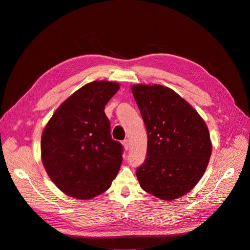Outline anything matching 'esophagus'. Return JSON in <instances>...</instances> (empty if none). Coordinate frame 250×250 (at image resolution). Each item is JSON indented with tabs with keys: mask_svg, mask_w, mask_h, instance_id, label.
Instances as JSON below:
<instances>
[{
	"mask_svg": "<svg viewBox=\"0 0 250 250\" xmlns=\"http://www.w3.org/2000/svg\"><path fill=\"white\" fill-rule=\"evenodd\" d=\"M123 145H124V147H125V150H128V148H129V141H128L127 139H125V140L123 141Z\"/></svg>",
	"mask_w": 250,
	"mask_h": 250,
	"instance_id": "esophagus-1",
	"label": "esophagus"
}]
</instances>
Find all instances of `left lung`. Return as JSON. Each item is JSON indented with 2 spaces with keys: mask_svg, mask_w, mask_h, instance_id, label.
Returning <instances> with one entry per match:
<instances>
[{
  "mask_svg": "<svg viewBox=\"0 0 250 250\" xmlns=\"http://www.w3.org/2000/svg\"><path fill=\"white\" fill-rule=\"evenodd\" d=\"M132 92L148 135L147 157L137 168L141 188L164 201L191 190L204 175L212 144L200 114L161 85H134Z\"/></svg>",
  "mask_w": 250,
  "mask_h": 250,
  "instance_id": "obj_1",
  "label": "left lung"
}]
</instances>
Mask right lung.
Here are the masks:
<instances>
[{"mask_svg":"<svg viewBox=\"0 0 250 250\" xmlns=\"http://www.w3.org/2000/svg\"><path fill=\"white\" fill-rule=\"evenodd\" d=\"M120 84L94 81L76 91L51 116L42 137V159L52 182L79 200L96 196L120 171L124 147L111 138L104 107Z\"/></svg>","mask_w":250,"mask_h":250,"instance_id":"obj_1","label":"right lung"}]
</instances>
